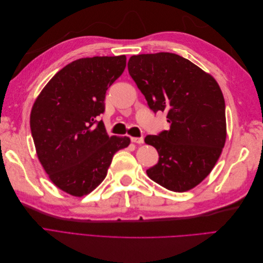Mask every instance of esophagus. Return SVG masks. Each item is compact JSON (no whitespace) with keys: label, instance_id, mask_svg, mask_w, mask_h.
<instances>
[{"label":"esophagus","instance_id":"1","mask_svg":"<svg viewBox=\"0 0 263 263\" xmlns=\"http://www.w3.org/2000/svg\"><path fill=\"white\" fill-rule=\"evenodd\" d=\"M130 141L134 144H144V138L142 137H130Z\"/></svg>","mask_w":263,"mask_h":263}]
</instances>
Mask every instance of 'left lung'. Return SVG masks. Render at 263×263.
Returning a JSON list of instances; mask_svg holds the SVG:
<instances>
[{"label": "left lung", "instance_id": "left-lung-1", "mask_svg": "<svg viewBox=\"0 0 263 263\" xmlns=\"http://www.w3.org/2000/svg\"><path fill=\"white\" fill-rule=\"evenodd\" d=\"M128 72L154 112H166L170 129L148 135L159 155L148 177L173 192L209 176L226 141L225 100L213 76L171 52L132 55Z\"/></svg>", "mask_w": 263, "mask_h": 263}]
</instances>
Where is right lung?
<instances>
[{"mask_svg": "<svg viewBox=\"0 0 263 263\" xmlns=\"http://www.w3.org/2000/svg\"><path fill=\"white\" fill-rule=\"evenodd\" d=\"M126 67V55L81 58L69 63L45 85L30 112L36 154L53 184L72 196L91 193L105 179L128 137L108 136L97 123L105 94Z\"/></svg>", "mask_w": 263, "mask_h": 263, "instance_id": "1", "label": "right lung"}]
</instances>
